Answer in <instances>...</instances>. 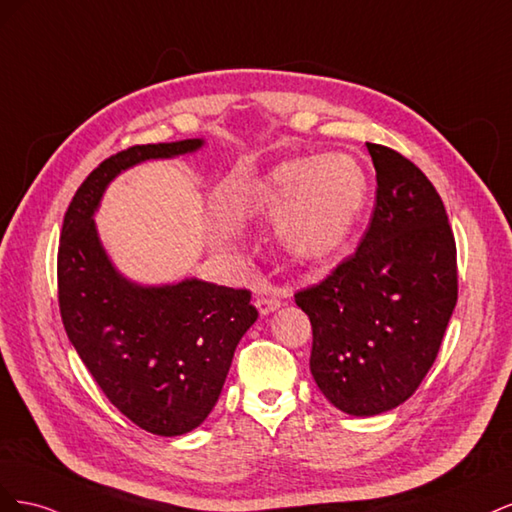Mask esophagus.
<instances>
[{"instance_id":"obj_1","label":"esophagus","mask_w":512,"mask_h":512,"mask_svg":"<svg viewBox=\"0 0 512 512\" xmlns=\"http://www.w3.org/2000/svg\"><path fill=\"white\" fill-rule=\"evenodd\" d=\"M254 303H256V307H258V312H260L262 316H267V314L275 312V309L282 305V299L277 297V294H271V292H260V294H256Z\"/></svg>"}]
</instances>
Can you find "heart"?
I'll return each mask as SVG.
<instances>
[{
  "label": "heart",
  "mask_w": 512,
  "mask_h": 512,
  "mask_svg": "<svg viewBox=\"0 0 512 512\" xmlns=\"http://www.w3.org/2000/svg\"><path fill=\"white\" fill-rule=\"evenodd\" d=\"M363 164L331 153L292 158L269 168L228 207L230 222L277 220V241L297 262H314L342 245L367 205Z\"/></svg>",
  "instance_id": "obj_1"
}]
</instances>
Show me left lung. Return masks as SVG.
Here are the masks:
<instances>
[{
	"instance_id": "left-lung-1",
	"label": "left lung",
	"mask_w": 512,
	"mask_h": 512,
	"mask_svg": "<svg viewBox=\"0 0 512 512\" xmlns=\"http://www.w3.org/2000/svg\"><path fill=\"white\" fill-rule=\"evenodd\" d=\"M367 149L378 188L359 247L294 292L312 322L318 389L354 416L393 410L418 389L457 305V247L440 194L395 149Z\"/></svg>"
}]
</instances>
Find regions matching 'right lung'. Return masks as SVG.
I'll return each instance as SVG.
<instances>
[{
	"label": "right lung",
	"instance_id": "obj_1",
	"mask_svg": "<svg viewBox=\"0 0 512 512\" xmlns=\"http://www.w3.org/2000/svg\"><path fill=\"white\" fill-rule=\"evenodd\" d=\"M200 145V138L134 145L106 158L76 190L57 252L59 314L72 346L106 399L156 436H181L205 421L258 309L247 288L130 284L104 254L91 215L121 170Z\"/></svg>",
	"mask_w": 512,
	"mask_h": 512
}]
</instances>
